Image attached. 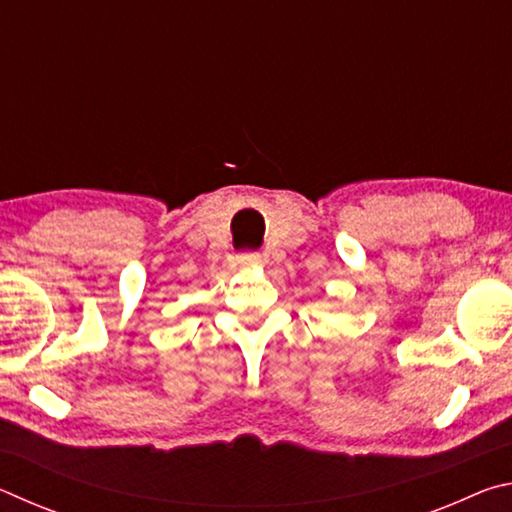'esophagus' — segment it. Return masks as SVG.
<instances>
[{
    "mask_svg": "<svg viewBox=\"0 0 512 512\" xmlns=\"http://www.w3.org/2000/svg\"><path fill=\"white\" fill-rule=\"evenodd\" d=\"M237 264L244 266V268H255V266L262 264V255H257V253H241L237 257Z\"/></svg>",
    "mask_w": 512,
    "mask_h": 512,
    "instance_id": "1",
    "label": "esophagus"
}]
</instances>
